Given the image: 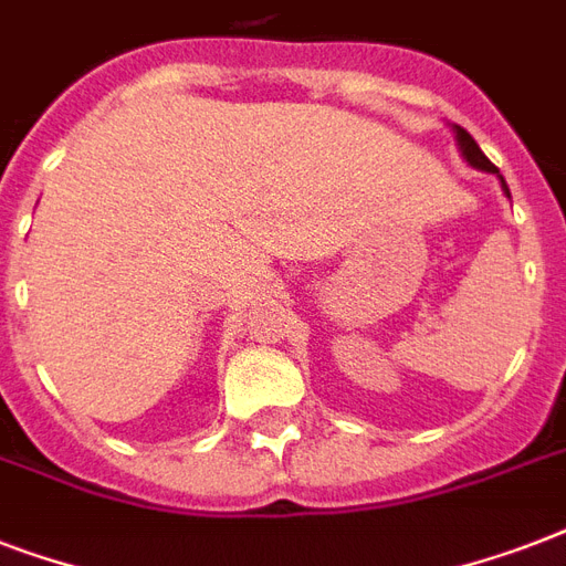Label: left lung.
Wrapping results in <instances>:
<instances>
[{
  "mask_svg": "<svg viewBox=\"0 0 566 566\" xmlns=\"http://www.w3.org/2000/svg\"><path fill=\"white\" fill-rule=\"evenodd\" d=\"M455 137H458V146H461V153H464V158L473 164V167H479V170H488V172H500L491 161H488V155L479 149V144H475L473 137H470V132H467V128L455 126ZM502 188H505V181H502ZM505 193H509V188H505Z\"/></svg>",
  "mask_w": 566,
  "mask_h": 566,
  "instance_id": "8db88e82",
  "label": "left lung"
}]
</instances>
